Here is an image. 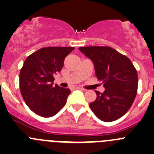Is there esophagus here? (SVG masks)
<instances>
[{"mask_svg":"<svg viewBox=\"0 0 154 154\" xmlns=\"http://www.w3.org/2000/svg\"><path fill=\"white\" fill-rule=\"evenodd\" d=\"M72 90H74V89H79V90H82V88H79V87H74V88H71Z\"/></svg>","mask_w":154,"mask_h":154,"instance_id":"1","label":"esophagus"}]
</instances>
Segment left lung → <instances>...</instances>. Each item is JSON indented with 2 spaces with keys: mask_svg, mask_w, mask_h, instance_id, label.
Wrapping results in <instances>:
<instances>
[{
  "mask_svg": "<svg viewBox=\"0 0 154 154\" xmlns=\"http://www.w3.org/2000/svg\"><path fill=\"white\" fill-rule=\"evenodd\" d=\"M80 51L92 60L103 93L95 91L97 98L89 106L100 120L112 122L122 116L132 106L137 93L138 76L127 57L108 46H87Z\"/></svg>",
  "mask_w": 154,
  "mask_h": 154,
  "instance_id": "obj_1",
  "label": "left lung"
}]
</instances>
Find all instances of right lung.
<instances>
[{"mask_svg": "<svg viewBox=\"0 0 154 154\" xmlns=\"http://www.w3.org/2000/svg\"><path fill=\"white\" fill-rule=\"evenodd\" d=\"M74 47H44L24 61L20 72V93L27 106L43 117L57 114L66 103L71 91L53 85L54 74L60 72L66 57Z\"/></svg>", "mask_w": 154, "mask_h": 154, "instance_id": "add662e5", "label": "right lung"}]
</instances>
